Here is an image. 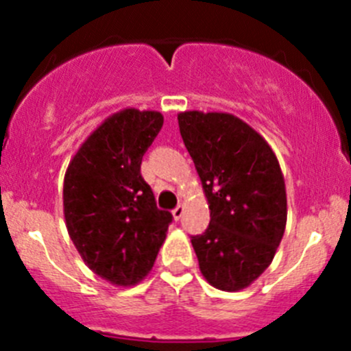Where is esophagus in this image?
I'll return each mask as SVG.
<instances>
[{
	"label": "esophagus",
	"instance_id": "esophagus-1",
	"mask_svg": "<svg viewBox=\"0 0 351 351\" xmlns=\"http://www.w3.org/2000/svg\"><path fill=\"white\" fill-rule=\"evenodd\" d=\"M182 215H183L182 205H178V207L173 208V217H175V221H180V219H182Z\"/></svg>",
	"mask_w": 351,
	"mask_h": 351
}]
</instances>
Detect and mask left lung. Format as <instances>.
Masks as SVG:
<instances>
[{"instance_id":"left-lung-1","label":"left lung","mask_w":351,"mask_h":351,"mask_svg":"<svg viewBox=\"0 0 351 351\" xmlns=\"http://www.w3.org/2000/svg\"><path fill=\"white\" fill-rule=\"evenodd\" d=\"M178 125L210 208L208 228L192 236L198 267L215 289H246L284 238L287 195L277 156L231 113L182 112Z\"/></svg>"}]
</instances>
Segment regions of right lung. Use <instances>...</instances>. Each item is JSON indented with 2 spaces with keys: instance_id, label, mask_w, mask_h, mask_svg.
<instances>
[{
  "instance_id": "right-lung-1",
  "label": "right lung",
  "mask_w": 351,
  "mask_h": 351,
  "mask_svg": "<svg viewBox=\"0 0 351 351\" xmlns=\"http://www.w3.org/2000/svg\"><path fill=\"white\" fill-rule=\"evenodd\" d=\"M162 127L159 112L125 108L81 144L64 176V219L84 263L113 285H136L153 268L171 224L141 162Z\"/></svg>"
}]
</instances>
